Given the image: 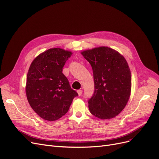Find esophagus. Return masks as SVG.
Returning <instances> with one entry per match:
<instances>
[{"label": "esophagus", "instance_id": "obj_1", "mask_svg": "<svg viewBox=\"0 0 159 159\" xmlns=\"http://www.w3.org/2000/svg\"><path fill=\"white\" fill-rule=\"evenodd\" d=\"M77 92H78V95H79V96H80L81 94H82L83 91L81 90V89H79V90L77 91Z\"/></svg>", "mask_w": 159, "mask_h": 159}]
</instances>
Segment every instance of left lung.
I'll return each instance as SVG.
<instances>
[{"instance_id":"1","label":"left lung","mask_w":159,"mask_h":159,"mask_svg":"<svg viewBox=\"0 0 159 159\" xmlns=\"http://www.w3.org/2000/svg\"><path fill=\"white\" fill-rule=\"evenodd\" d=\"M81 54L93 70L95 91L88 101L91 113L100 119L116 117L131 95V75L127 60L107 46L84 50Z\"/></svg>"}]
</instances>
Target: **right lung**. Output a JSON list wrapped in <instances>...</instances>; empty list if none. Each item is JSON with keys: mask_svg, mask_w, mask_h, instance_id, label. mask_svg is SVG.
<instances>
[{"mask_svg": "<svg viewBox=\"0 0 159 159\" xmlns=\"http://www.w3.org/2000/svg\"><path fill=\"white\" fill-rule=\"evenodd\" d=\"M72 54L59 48H50L36 56L30 66L26 78V98L32 109L44 120L56 121L64 116L78 95L62 73Z\"/></svg>", "mask_w": 159, "mask_h": 159, "instance_id": "obj_1", "label": "right lung"}]
</instances>
